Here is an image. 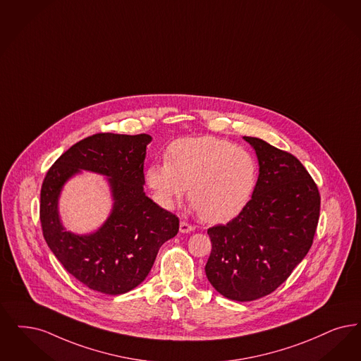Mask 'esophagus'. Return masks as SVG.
Here are the masks:
<instances>
[{
  "instance_id": "obj_1",
  "label": "esophagus",
  "mask_w": 361,
  "mask_h": 361,
  "mask_svg": "<svg viewBox=\"0 0 361 361\" xmlns=\"http://www.w3.org/2000/svg\"><path fill=\"white\" fill-rule=\"evenodd\" d=\"M193 230H195V226L189 224V223L185 221V220L180 221V232H183V233H188V232H192Z\"/></svg>"
}]
</instances>
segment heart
<instances>
[{"label": "heart", "instance_id": "heart-1", "mask_svg": "<svg viewBox=\"0 0 361 361\" xmlns=\"http://www.w3.org/2000/svg\"><path fill=\"white\" fill-rule=\"evenodd\" d=\"M258 180L257 159L216 137L178 140L168 147L166 159L146 171L147 185L159 205L172 208L189 185L195 211L211 223L238 216L252 199Z\"/></svg>", "mask_w": 361, "mask_h": 361}]
</instances>
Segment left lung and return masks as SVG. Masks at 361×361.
I'll return each instance as SVG.
<instances>
[{
  "mask_svg": "<svg viewBox=\"0 0 361 361\" xmlns=\"http://www.w3.org/2000/svg\"><path fill=\"white\" fill-rule=\"evenodd\" d=\"M259 161L252 199L227 224L208 228L205 274L220 294L254 301L279 288L313 245L319 219L317 184L301 161L255 137H243Z\"/></svg>",
  "mask_w": 361,
  "mask_h": 361,
  "instance_id": "obj_1",
  "label": "left lung"
}]
</instances>
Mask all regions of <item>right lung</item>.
Instances as JSON below:
<instances>
[{
    "label": "right lung",
    "instance_id": "obj_1",
    "mask_svg": "<svg viewBox=\"0 0 361 361\" xmlns=\"http://www.w3.org/2000/svg\"><path fill=\"white\" fill-rule=\"evenodd\" d=\"M147 134L98 133L73 145L44 177L40 221L44 239L63 267L87 288L118 295L149 274L159 247L178 232V217L144 192ZM85 169L109 177L115 207L91 235H73L59 223L57 197L63 183Z\"/></svg>",
    "mask_w": 361,
    "mask_h": 361
}]
</instances>
